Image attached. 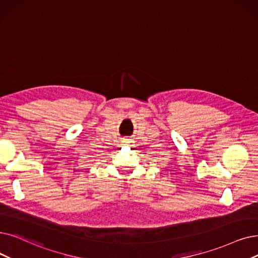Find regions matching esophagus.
Returning a JSON list of instances; mask_svg holds the SVG:
<instances>
[{
  "mask_svg": "<svg viewBox=\"0 0 258 258\" xmlns=\"http://www.w3.org/2000/svg\"><path fill=\"white\" fill-rule=\"evenodd\" d=\"M122 143H123V144H128V143H130V141H128V139H123Z\"/></svg>",
  "mask_w": 258,
  "mask_h": 258,
  "instance_id": "obj_1",
  "label": "esophagus"
}]
</instances>
